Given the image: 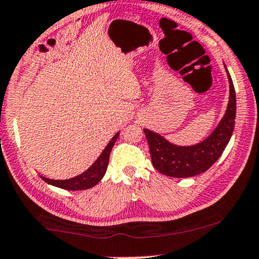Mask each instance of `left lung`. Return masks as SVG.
I'll use <instances>...</instances> for the list:
<instances>
[{
  "label": "left lung",
  "mask_w": 259,
  "mask_h": 259,
  "mask_svg": "<svg viewBox=\"0 0 259 259\" xmlns=\"http://www.w3.org/2000/svg\"><path fill=\"white\" fill-rule=\"evenodd\" d=\"M226 68V67H225ZM230 97L225 115L211 135L193 146H178L169 142L160 134L143 129L149 144L153 165L161 174L171 178H191L204 173L218 158L231 140L236 119V91L227 71Z\"/></svg>",
  "instance_id": "1"
}]
</instances>
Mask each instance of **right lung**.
<instances>
[{
    "label": "right lung",
    "mask_w": 259,
    "mask_h": 259,
    "mask_svg": "<svg viewBox=\"0 0 259 259\" xmlns=\"http://www.w3.org/2000/svg\"><path fill=\"white\" fill-rule=\"evenodd\" d=\"M119 132L116 133V135L110 140L108 146L105 147V149L102 151V154L99 155V157L92 163L91 167L89 169H86L84 173L77 177L66 179V180H53V179L45 178L42 175H40L42 178V180L47 184L55 187H59L63 189H67V191H82V189H89L94 187L102 180L106 173V168L109 164V157L110 153H111L112 147L115 146V142L118 139Z\"/></svg>",
    "instance_id": "right-lung-1"
}]
</instances>
